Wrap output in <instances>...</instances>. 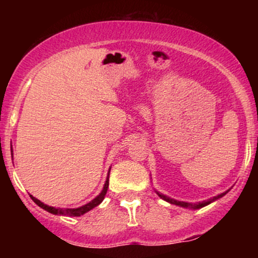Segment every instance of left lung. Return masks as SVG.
Masks as SVG:
<instances>
[{
    "mask_svg": "<svg viewBox=\"0 0 258 258\" xmlns=\"http://www.w3.org/2000/svg\"><path fill=\"white\" fill-rule=\"evenodd\" d=\"M227 191H228V190H227ZM227 191H224V193H222V194H220V195H217V197L212 198V199H210V200H207V201H203V203H198V204L184 203V201H178V200H174V199H171V198L166 197V195H164V194H160V193H158V195H159L160 198H161V199L166 200L167 203H171V204H173V205H178V206H182V207H186V209H200V207H204V206L209 205V204H210V203H212V201H215V200L220 199V198L223 197L224 194H227Z\"/></svg>",
    "mask_w": 258,
    "mask_h": 258,
    "instance_id": "8db88e82",
    "label": "left lung"
}]
</instances>
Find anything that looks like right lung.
Masks as SVG:
<instances>
[{"label":"right lung","instance_id":"right-lung-1","mask_svg":"<svg viewBox=\"0 0 258 258\" xmlns=\"http://www.w3.org/2000/svg\"><path fill=\"white\" fill-rule=\"evenodd\" d=\"M109 173H110V170H109ZM109 173H108V178L105 180V184H104V188H103L102 193H100L98 197L96 198V199H93L91 201V203L86 204V205L81 206V207H78V209H55V207H52V206H47L44 205L43 203H41L40 200H37L36 198H34L32 195H30V198L34 201L35 204H37L38 206L42 207L43 210H46V211L51 212L53 215H61V216H74V217H79V216L86 214V212H88L90 210L93 209V207L98 206L100 203H102L103 199H104L106 191H108V186H109Z\"/></svg>","mask_w":258,"mask_h":258}]
</instances>
